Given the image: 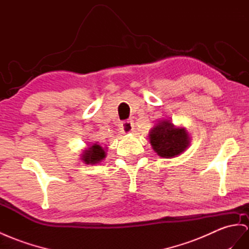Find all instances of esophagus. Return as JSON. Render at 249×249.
Wrapping results in <instances>:
<instances>
[{"label": "esophagus", "instance_id": "1", "mask_svg": "<svg viewBox=\"0 0 249 249\" xmlns=\"http://www.w3.org/2000/svg\"><path fill=\"white\" fill-rule=\"evenodd\" d=\"M120 127H121V129H122L125 133H128L132 130L133 123H132L131 120H125V121H122V122H121Z\"/></svg>", "mask_w": 249, "mask_h": 249}]
</instances>
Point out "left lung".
Masks as SVG:
<instances>
[{"mask_svg": "<svg viewBox=\"0 0 249 249\" xmlns=\"http://www.w3.org/2000/svg\"><path fill=\"white\" fill-rule=\"evenodd\" d=\"M149 139L155 151L163 158H173L180 155L189 144L186 130L175 128L167 121L157 125L151 130Z\"/></svg>", "mask_w": 249, "mask_h": 249, "instance_id": "left-lung-1", "label": "left lung"}]
</instances>
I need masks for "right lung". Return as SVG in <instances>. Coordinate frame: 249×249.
<instances>
[{"mask_svg": "<svg viewBox=\"0 0 249 249\" xmlns=\"http://www.w3.org/2000/svg\"><path fill=\"white\" fill-rule=\"evenodd\" d=\"M105 158V151L100 145L94 144L83 155V160L86 164H95Z\"/></svg>", "mask_w": 249, "mask_h": 249, "instance_id": "add662e5", "label": "right lung"}]
</instances>
